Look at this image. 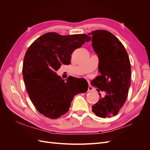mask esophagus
<instances>
[{
	"label": "esophagus",
	"mask_w": 150,
	"mask_h": 150,
	"mask_svg": "<svg viewBox=\"0 0 150 150\" xmlns=\"http://www.w3.org/2000/svg\"><path fill=\"white\" fill-rule=\"evenodd\" d=\"M94 91V88H93V86H91V85H89L88 92H92V91Z\"/></svg>",
	"instance_id": "esophagus-1"
}]
</instances>
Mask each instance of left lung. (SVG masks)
Wrapping results in <instances>:
<instances>
[{
  "label": "left lung",
  "mask_w": 150,
  "mask_h": 150,
  "mask_svg": "<svg viewBox=\"0 0 150 150\" xmlns=\"http://www.w3.org/2000/svg\"><path fill=\"white\" fill-rule=\"evenodd\" d=\"M89 34L93 35L92 46L101 73L91 84L106 92L92 106V111L97 116L110 117L118 113L128 97L131 80L129 59L123 45L110 32L96 30Z\"/></svg>",
  "instance_id": "8db88e82"
}]
</instances>
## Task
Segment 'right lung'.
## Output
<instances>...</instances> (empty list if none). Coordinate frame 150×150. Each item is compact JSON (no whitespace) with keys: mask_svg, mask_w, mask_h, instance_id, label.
<instances>
[{"mask_svg":"<svg viewBox=\"0 0 150 150\" xmlns=\"http://www.w3.org/2000/svg\"><path fill=\"white\" fill-rule=\"evenodd\" d=\"M89 40L87 34L48 33L28 48L22 67L23 79L30 100L40 114L58 118L69 111L75 95L84 93L79 91L73 77L69 76L65 81L55 71L62 64H69L74 50Z\"/></svg>","mask_w":150,"mask_h":150,"instance_id":"right-lung-1","label":"right lung"}]
</instances>
